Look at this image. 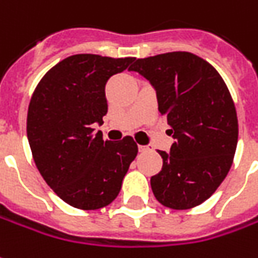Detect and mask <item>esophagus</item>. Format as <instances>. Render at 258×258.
Wrapping results in <instances>:
<instances>
[{
    "mask_svg": "<svg viewBox=\"0 0 258 258\" xmlns=\"http://www.w3.org/2000/svg\"><path fill=\"white\" fill-rule=\"evenodd\" d=\"M138 150H140V152H147L150 151V147L148 145H138Z\"/></svg>",
    "mask_w": 258,
    "mask_h": 258,
    "instance_id": "obj_1",
    "label": "esophagus"
}]
</instances>
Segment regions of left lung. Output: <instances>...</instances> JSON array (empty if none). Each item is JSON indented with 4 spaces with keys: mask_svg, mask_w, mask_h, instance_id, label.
<instances>
[{
    "mask_svg": "<svg viewBox=\"0 0 258 258\" xmlns=\"http://www.w3.org/2000/svg\"><path fill=\"white\" fill-rule=\"evenodd\" d=\"M130 70L150 80L175 138L171 151H158L162 169L151 176L154 196L171 209L195 208L233 164L239 124L230 92L209 62L189 52L137 59Z\"/></svg>",
    "mask_w": 258,
    "mask_h": 258,
    "instance_id": "left-lung-1",
    "label": "left lung"
}]
</instances>
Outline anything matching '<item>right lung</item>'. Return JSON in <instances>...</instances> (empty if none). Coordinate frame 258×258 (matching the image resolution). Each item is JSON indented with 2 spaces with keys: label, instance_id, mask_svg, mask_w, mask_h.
<instances>
[{
  "label": "right lung",
  "instance_id": "right-lung-1",
  "mask_svg": "<svg viewBox=\"0 0 258 258\" xmlns=\"http://www.w3.org/2000/svg\"><path fill=\"white\" fill-rule=\"evenodd\" d=\"M134 57L80 53L55 64L28 107L26 134L38 171L62 201L96 210L114 201L138 152L133 137L104 141L93 125L107 114L106 83Z\"/></svg>",
  "mask_w": 258,
  "mask_h": 258
}]
</instances>
